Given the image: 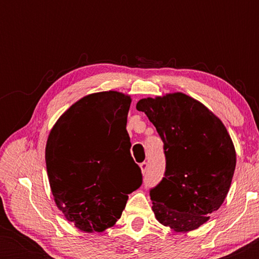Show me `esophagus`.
<instances>
[{
  "mask_svg": "<svg viewBox=\"0 0 259 259\" xmlns=\"http://www.w3.org/2000/svg\"><path fill=\"white\" fill-rule=\"evenodd\" d=\"M140 168H141V173H143V175L145 176L147 173V169H148V165H147V162H141L140 164Z\"/></svg>",
  "mask_w": 259,
  "mask_h": 259,
  "instance_id": "34e87169",
  "label": "esophagus"
}]
</instances>
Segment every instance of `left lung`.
Listing matches in <instances>:
<instances>
[{
  "instance_id": "left-lung-1",
  "label": "left lung",
  "mask_w": 259,
  "mask_h": 259,
  "mask_svg": "<svg viewBox=\"0 0 259 259\" xmlns=\"http://www.w3.org/2000/svg\"><path fill=\"white\" fill-rule=\"evenodd\" d=\"M144 112L164 143L165 177L151 189L155 218L176 232L206 223L222 206L236 168V151L224 123L184 93L141 99Z\"/></svg>"
}]
</instances>
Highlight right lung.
<instances>
[{
    "mask_svg": "<svg viewBox=\"0 0 259 259\" xmlns=\"http://www.w3.org/2000/svg\"><path fill=\"white\" fill-rule=\"evenodd\" d=\"M131 101L115 91L86 95L48 136L46 166L55 204L83 232L112 228L143 184L126 130Z\"/></svg>",
    "mask_w": 259,
    "mask_h": 259,
    "instance_id": "add662e5",
    "label": "right lung"
}]
</instances>
